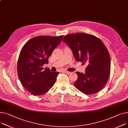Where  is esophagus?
<instances>
[{"mask_svg":"<svg viewBox=\"0 0 128 128\" xmlns=\"http://www.w3.org/2000/svg\"><path fill=\"white\" fill-rule=\"evenodd\" d=\"M62 72H64V73H65V74H70V72H68V71H67V70H62Z\"/></svg>","mask_w":128,"mask_h":128,"instance_id":"obj_1","label":"esophagus"}]
</instances>
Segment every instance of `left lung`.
<instances>
[{"label": "left lung", "mask_w": 128, "mask_h": 128, "mask_svg": "<svg viewBox=\"0 0 128 128\" xmlns=\"http://www.w3.org/2000/svg\"><path fill=\"white\" fill-rule=\"evenodd\" d=\"M63 41L70 48L76 61L88 64L84 74L76 72L78 79L74 86L86 95L100 91L106 84L110 70V56L104 42L84 33L70 34Z\"/></svg>", "instance_id": "left-lung-1"}]
</instances>
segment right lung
I'll return each mask as SVG.
<instances>
[{
    "label": "right lung",
    "mask_w": 128,
    "mask_h": 128,
    "mask_svg": "<svg viewBox=\"0 0 128 128\" xmlns=\"http://www.w3.org/2000/svg\"><path fill=\"white\" fill-rule=\"evenodd\" d=\"M63 36H38L29 40L21 49L18 74L22 86L32 95L44 94L55 83L59 72H51L42 66L48 63V58Z\"/></svg>",
    "instance_id": "1"
}]
</instances>
